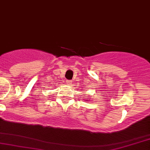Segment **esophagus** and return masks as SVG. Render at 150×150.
I'll return each mask as SVG.
<instances>
[{"label":"esophagus","instance_id":"obj_1","mask_svg":"<svg viewBox=\"0 0 150 150\" xmlns=\"http://www.w3.org/2000/svg\"><path fill=\"white\" fill-rule=\"evenodd\" d=\"M67 84H68V85H71L72 84V82L70 80H67Z\"/></svg>","mask_w":150,"mask_h":150}]
</instances>
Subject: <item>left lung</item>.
I'll use <instances>...</instances> for the list:
<instances>
[{
  "instance_id": "8db88e82",
  "label": "left lung",
  "mask_w": 150,
  "mask_h": 150,
  "mask_svg": "<svg viewBox=\"0 0 150 150\" xmlns=\"http://www.w3.org/2000/svg\"><path fill=\"white\" fill-rule=\"evenodd\" d=\"M84 99H85V98H84ZM85 101H87V99H85ZM89 101H90V100H89Z\"/></svg>"
}]
</instances>
